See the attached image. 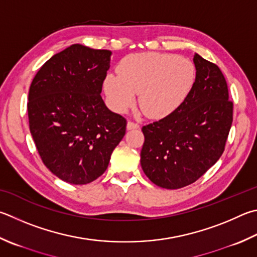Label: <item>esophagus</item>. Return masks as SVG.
<instances>
[{
  "label": "esophagus",
  "mask_w": 257,
  "mask_h": 257,
  "mask_svg": "<svg viewBox=\"0 0 257 257\" xmlns=\"http://www.w3.org/2000/svg\"><path fill=\"white\" fill-rule=\"evenodd\" d=\"M127 128L128 129H138L139 128V124L137 122H134V121H128L127 123Z\"/></svg>",
  "instance_id": "obj_1"
}]
</instances>
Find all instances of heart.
<instances>
[{
    "instance_id": "b5f03b06",
    "label": "heart",
    "mask_w": 257,
    "mask_h": 257,
    "mask_svg": "<svg viewBox=\"0 0 257 257\" xmlns=\"http://www.w3.org/2000/svg\"><path fill=\"white\" fill-rule=\"evenodd\" d=\"M118 74H109L103 83L111 108L124 112L139 94V105L152 118L174 112L195 81L193 63L173 54L129 55L120 62Z\"/></svg>"
}]
</instances>
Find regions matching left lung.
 Listing matches in <instances>:
<instances>
[{
  "label": "left lung",
  "mask_w": 257,
  "mask_h": 257,
  "mask_svg": "<svg viewBox=\"0 0 257 257\" xmlns=\"http://www.w3.org/2000/svg\"><path fill=\"white\" fill-rule=\"evenodd\" d=\"M195 81L174 112L143 127L144 173L164 189H181L200 179L225 151L232 123V101L216 64L195 54Z\"/></svg>",
  "instance_id": "left-lung-1"
}]
</instances>
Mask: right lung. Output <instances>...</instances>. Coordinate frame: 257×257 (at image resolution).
I'll list each match as a JSON object with an SVG mask.
<instances>
[{
  "mask_svg": "<svg viewBox=\"0 0 257 257\" xmlns=\"http://www.w3.org/2000/svg\"><path fill=\"white\" fill-rule=\"evenodd\" d=\"M111 51L72 45L47 60L32 80L28 118L46 167L67 183H91L104 173L127 120L101 97Z\"/></svg>",
  "mask_w": 257,
  "mask_h": 257,
  "instance_id": "add662e5",
  "label": "right lung"
}]
</instances>
